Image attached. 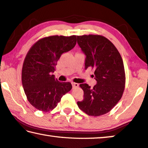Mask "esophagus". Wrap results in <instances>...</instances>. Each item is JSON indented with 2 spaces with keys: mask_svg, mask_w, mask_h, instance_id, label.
<instances>
[{
  "mask_svg": "<svg viewBox=\"0 0 148 148\" xmlns=\"http://www.w3.org/2000/svg\"><path fill=\"white\" fill-rule=\"evenodd\" d=\"M72 88H77V87L79 86V84H78L74 83V82H72Z\"/></svg>",
  "mask_w": 148,
  "mask_h": 148,
  "instance_id": "esophagus-1",
  "label": "esophagus"
}]
</instances>
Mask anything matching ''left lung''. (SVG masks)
Returning a JSON list of instances; mask_svg holds the SVG:
<instances>
[{
    "mask_svg": "<svg viewBox=\"0 0 148 148\" xmlns=\"http://www.w3.org/2000/svg\"><path fill=\"white\" fill-rule=\"evenodd\" d=\"M77 42L86 55L85 69L95 70L97 84L91 88L87 84L79 86L84 99L78 107L90 116L107 113L121 99L125 87V72L120 53L109 39L99 35L77 36Z\"/></svg>",
    "mask_w": 148,
    "mask_h": 148,
    "instance_id": "8db88e82",
    "label": "left lung"
}]
</instances>
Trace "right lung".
I'll return each instance as SVG.
<instances>
[{
  "instance_id": "add662e5",
  "label": "right lung",
  "mask_w": 148,
  "mask_h": 148,
  "mask_svg": "<svg viewBox=\"0 0 148 148\" xmlns=\"http://www.w3.org/2000/svg\"><path fill=\"white\" fill-rule=\"evenodd\" d=\"M76 37H44L28 51L22 67V86L30 104L39 111L55 109L62 96L71 90V84L60 82L52 73L62 54L76 45Z\"/></svg>"
}]
</instances>
